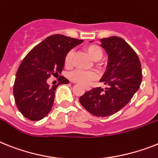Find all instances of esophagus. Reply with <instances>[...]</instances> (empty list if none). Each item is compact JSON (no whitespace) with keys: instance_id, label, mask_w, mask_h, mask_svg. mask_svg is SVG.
Masks as SVG:
<instances>
[{"instance_id":"esophagus-1","label":"esophagus","mask_w":158,"mask_h":158,"mask_svg":"<svg viewBox=\"0 0 158 158\" xmlns=\"http://www.w3.org/2000/svg\"><path fill=\"white\" fill-rule=\"evenodd\" d=\"M85 89L86 90H89V89H90V88H89V86H85Z\"/></svg>"}]
</instances>
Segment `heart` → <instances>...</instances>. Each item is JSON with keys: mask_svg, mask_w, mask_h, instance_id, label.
Instances as JSON below:
<instances>
[{"mask_svg": "<svg viewBox=\"0 0 158 158\" xmlns=\"http://www.w3.org/2000/svg\"><path fill=\"white\" fill-rule=\"evenodd\" d=\"M85 51L86 52L89 56L94 61L99 60L102 57V51L101 48L96 44H90L85 48ZM73 52L69 51L64 57V66L67 69H69L73 63ZM71 79L73 81L77 82L82 85H88L92 81L98 78V74L95 72H85L81 70H77L71 74Z\"/></svg>", "mask_w": 158, "mask_h": 158, "instance_id": "obj_1", "label": "heart"}]
</instances>
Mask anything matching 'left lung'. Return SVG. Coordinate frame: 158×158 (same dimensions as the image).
I'll use <instances>...</instances> for the list:
<instances>
[{
  "label": "left lung",
  "instance_id": "8db88e82",
  "mask_svg": "<svg viewBox=\"0 0 158 158\" xmlns=\"http://www.w3.org/2000/svg\"><path fill=\"white\" fill-rule=\"evenodd\" d=\"M100 43L108 57L100 80L106 87L91 89L81 96L79 102L93 115L106 117L124 107L139 89L141 64L135 51L122 38L111 36L101 39Z\"/></svg>",
  "mask_w": 158,
  "mask_h": 158
}]
</instances>
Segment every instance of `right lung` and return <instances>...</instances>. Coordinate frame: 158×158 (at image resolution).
<instances>
[{"mask_svg": "<svg viewBox=\"0 0 158 158\" xmlns=\"http://www.w3.org/2000/svg\"><path fill=\"white\" fill-rule=\"evenodd\" d=\"M82 42L63 35H51L23 59L17 71L14 96L17 107L26 118L40 120L51 111L56 89L69 81L62 77L58 84L50 86L48 79L62 73L66 54Z\"/></svg>", "mask_w": 158, "mask_h": 158, "instance_id": "add662e5", "label": "right lung"}]
</instances>
